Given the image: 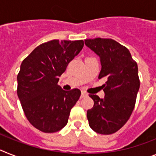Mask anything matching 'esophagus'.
<instances>
[{"instance_id":"esophagus-1","label":"esophagus","mask_w":156,"mask_h":156,"mask_svg":"<svg viewBox=\"0 0 156 156\" xmlns=\"http://www.w3.org/2000/svg\"><path fill=\"white\" fill-rule=\"evenodd\" d=\"M87 96H88V93H86V92H85V91H82V94H81V97H82V98H84V97H87Z\"/></svg>"}]
</instances>
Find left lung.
Wrapping results in <instances>:
<instances>
[{"mask_svg":"<svg viewBox=\"0 0 156 156\" xmlns=\"http://www.w3.org/2000/svg\"><path fill=\"white\" fill-rule=\"evenodd\" d=\"M85 44L100 57L99 78L106 79L104 98L89 95L94 105L87 111L89 125L97 133L112 134L125 125L134 108L140 88L137 64L128 48L115 40L86 39Z\"/></svg>","mask_w":156,"mask_h":156,"instance_id":"1","label":"left lung"}]
</instances>
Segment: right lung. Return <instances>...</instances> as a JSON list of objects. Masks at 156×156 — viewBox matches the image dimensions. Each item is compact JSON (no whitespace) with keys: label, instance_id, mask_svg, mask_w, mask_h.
<instances>
[{"label":"right lung","instance_id":"right-lung-1","mask_svg":"<svg viewBox=\"0 0 156 156\" xmlns=\"http://www.w3.org/2000/svg\"><path fill=\"white\" fill-rule=\"evenodd\" d=\"M83 46L82 40L50 41L35 48L22 62L17 94L26 117L39 130L55 133L67 125L81 91H65L57 83Z\"/></svg>","mask_w":156,"mask_h":156}]
</instances>
